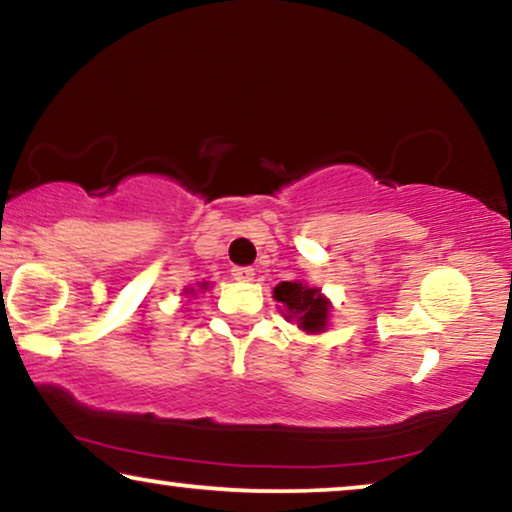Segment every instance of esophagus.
Returning <instances> with one entry per match:
<instances>
[{"instance_id": "34e87169", "label": "esophagus", "mask_w": 512, "mask_h": 512, "mask_svg": "<svg viewBox=\"0 0 512 512\" xmlns=\"http://www.w3.org/2000/svg\"><path fill=\"white\" fill-rule=\"evenodd\" d=\"M232 276L234 280H241V283H250L255 278V269H250V266H234Z\"/></svg>"}]
</instances>
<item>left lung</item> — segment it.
<instances>
[{"mask_svg":"<svg viewBox=\"0 0 512 512\" xmlns=\"http://www.w3.org/2000/svg\"><path fill=\"white\" fill-rule=\"evenodd\" d=\"M273 299L287 322H297L306 334H322L329 327L331 301L320 287L306 285L304 280H283L273 287Z\"/></svg>","mask_w":512,"mask_h":512,"instance_id":"left-lung-1","label":"left lung"}]
</instances>
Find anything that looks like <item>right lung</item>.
<instances>
[{
  "mask_svg": "<svg viewBox=\"0 0 512 512\" xmlns=\"http://www.w3.org/2000/svg\"><path fill=\"white\" fill-rule=\"evenodd\" d=\"M199 290H208V283H199ZM183 294H197V290H194V287H185V292Z\"/></svg>",
  "mask_w": 512,
  "mask_h": 512,
  "instance_id": "obj_1",
  "label": "right lung"
}]
</instances>
